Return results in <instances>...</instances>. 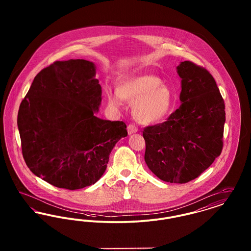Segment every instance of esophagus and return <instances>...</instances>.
Listing matches in <instances>:
<instances>
[{
  "label": "esophagus",
  "instance_id": "obj_1",
  "mask_svg": "<svg viewBox=\"0 0 251 251\" xmlns=\"http://www.w3.org/2000/svg\"><path fill=\"white\" fill-rule=\"evenodd\" d=\"M127 131H128L129 134H132V133L136 132L138 130H137V128H136L134 125L130 124V125H128V127H127Z\"/></svg>",
  "mask_w": 251,
  "mask_h": 251
}]
</instances>
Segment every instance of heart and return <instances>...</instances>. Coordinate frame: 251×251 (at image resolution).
<instances>
[{
	"instance_id": "obj_1",
	"label": "heart",
	"mask_w": 251,
	"mask_h": 251,
	"mask_svg": "<svg viewBox=\"0 0 251 251\" xmlns=\"http://www.w3.org/2000/svg\"><path fill=\"white\" fill-rule=\"evenodd\" d=\"M108 104L120 108L124 100L132 103L131 112L136 121L144 125L160 122L170 114L176 98L167 84L155 75L144 74L121 82L117 91L106 90Z\"/></svg>"
}]
</instances>
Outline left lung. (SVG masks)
<instances>
[{"instance_id":"obj_1","label":"left lung","mask_w":251,"mask_h":251,"mask_svg":"<svg viewBox=\"0 0 251 251\" xmlns=\"http://www.w3.org/2000/svg\"><path fill=\"white\" fill-rule=\"evenodd\" d=\"M180 105L167 121L145 128V162L158 178L185 183L198 178L220 155L225 103L210 72L180 62Z\"/></svg>"}]
</instances>
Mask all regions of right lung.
Instances as JSON below:
<instances>
[{
	"label": "right lung",
	"mask_w": 251,
	"mask_h": 251,
	"mask_svg": "<svg viewBox=\"0 0 251 251\" xmlns=\"http://www.w3.org/2000/svg\"><path fill=\"white\" fill-rule=\"evenodd\" d=\"M100 102L93 62L56 61L36 75L18 113L23 155L36 176L76 190L103 175L112 150L128 132L123 121L96 117Z\"/></svg>",
	"instance_id": "obj_1"
}]
</instances>
